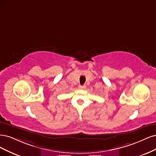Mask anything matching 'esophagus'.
<instances>
[{
	"mask_svg": "<svg viewBox=\"0 0 156 156\" xmlns=\"http://www.w3.org/2000/svg\"><path fill=\"white\" fill-rule=\"evenodd\" d=\"M78 88L80 89H85L86 88V86H85V85H79Z\"/></svg>",
	"mask_w": 156,
	"mask_h": 156,
	"instance_id": "esophagus-1",
	"label": "esophagus"
}]
</instances>
